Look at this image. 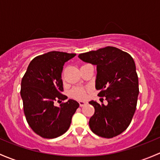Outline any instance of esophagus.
<instances>
[{
	"instance_id": "34e87169",
	"label": "esophagus",
	"mask_w": 160,
	"mask_h": 160,
	"mask_svg": "<svg viewBox=\"0 0 160 160\" xmlns=\"http://www.w3.org/2000/svg\"><path fill=\"white\" fill-rule=\"evenodd\" d=\"M78 103H79L80 106H83V105L87 104V102L86 101H82V100H81V101L78 102Z\"/></svg>"
}]
</instances>
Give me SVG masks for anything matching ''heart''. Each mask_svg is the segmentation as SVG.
<instances>
[{"label": "heart", "mask_w": 160, "mask_h": 160, "mask_svg": "<svg viewBox=\"0 0 160 160\" xmlns=\"http://www.w3.org/2000/svg\"><path fill=\"white\" fill-rule=\"evenodd\" d=\"M72 96L78 99H84L86 98V90L81 87H75L71 92Z\"/></svg>", "instance_id": "1"}]
</instances>
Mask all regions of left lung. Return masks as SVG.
Segmentation results:
<instances>
[{"label": "left lung", "mask_w": 160, "mask_h": 160, "mask_svg": "<svg viewBox=\"0 0 160 160\" xmlns=\"http://www.w3.org/2000/svg\"><path fill=\"white\" fill-rule=\"evenodd\" d=\"M83 62L95 65L97 75L95 88L98 96L105 97L106 105L95 101L90 118V129L97 136L113 138L129 126L136 109L139 95V80L132 56L115 47L103 48L80 54Z\"/></svg>", "instance_id": "left-lung-1"}]
</instances>
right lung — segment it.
I'll use <instances>...</instances> for the list:
<instances>
[{"label": "right lung", "mask_w": 160, "mask_h": 160, "mask_svg": "<svg viewBox=\"0 0 160 160\" xmlns=\"http://www.w3.org/2000/svg\"><path fill=\"white\" fill-rule=\"evenodd\" d=\"M76 54L48 52L37 56L29 64L21 80V96L24 112L31 129L44 139H54L68 129L79 104L62 95V72L64 64Z\"/></svg>", "instance_id": "1"}]
</instances>
